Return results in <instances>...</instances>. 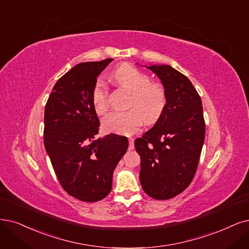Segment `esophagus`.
<instances>
[{
  "instance_id": "obj_1",
  "label": "esophagus",
  "mask_w": 249,
  "mask_h": 249,
  "mask_svg": "<svg viewBox=\"0 0 249 249\" xmlns=\"http://www.w3.org/2000/svg\"><path fill=\"white\" fill-rule=\"evenodd\" d=\"M128 142H129V150H133V148H134V139H133V137H129V139H128Z\"/></svg>"
}]
</instances>
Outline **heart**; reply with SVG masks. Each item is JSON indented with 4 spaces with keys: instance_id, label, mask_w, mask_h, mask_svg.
<instances>
[{
    "instance_id": "obj_1",
    "label": "heart",
    "mask_w": 249,
    "mask_h": 249,
    "mask_svg": "<svg viewBox=\"0 0 249 249\" xmlns=\"http://www.w3.org/2000/svg\"><path fill=\"white\" fill-rule=\"evenodd\" d=\"M116 84L130 93L125 112H114L103 120V128L109 133L132 134L142 122L151 125L158 121L168 103L166 88L160 82H152L151 77L132 64L123 63L110 75ZM92 106L95 113L103 116L108 108V89L98 80L92 90Z\"/></svg>"
}]
</instances>
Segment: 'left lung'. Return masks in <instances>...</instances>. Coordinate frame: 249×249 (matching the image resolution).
Listing matches in <instances>:
<instances>
[{
	"mask_svg": "<svg viewBox=\"0 0 249 249\" xmlns=\"http://www.w3.org/2000/svg\"><path fill=\"white\" fill-rule=\"evenodd\" d=\"M166 88L168 103L155 126L134 142L141 183L157 200L178 196L192 182L205 137L202 100L192 82L170 66L149 67Z\"/></svg>",
	"mask_w": 249,
	"mask_h": 249,
	"instance_id": "left-lung-1",
	"label": "left lung"
}]
</instances>
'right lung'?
<instances>
[{"label":"right lung","mask_w":249,"mask_h":249,"mask_svg":"<svg viewBox=\"0 0 249 249\" xmlns=\"http://www.w3.org/2000/svg\"><path fill=\"white\" fill-rule=\"evenodd\" d=\"M112 60L77 64L56 82L45 107L44 144L54 172L69 195L84 202L109 194L114 170L128 149L126 136L96 137L92 90Z\"/></svg>","instance_id":"obj_1"}]
</instances>
